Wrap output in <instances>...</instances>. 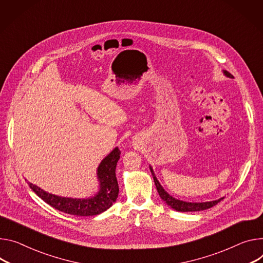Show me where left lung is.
<instances>
[{
    "mask_svg": "<svg viewBox=\"0 0 263 263\" xmlns=\"http://www.w3.org/2000/svg\"><path fill=\"white\" fill-rule=\"evenodd\" d=\"M223 73L227 76V77H231L232 74L230 72H228V71H223ZM150 170H151V173H152V176H153V179H154V182H155V185H156V189H157V192L160 196V198L168 204L170 205L172 209H174L175 211H178V212H196V211H203V210H206V209H210L214 205H216L219 201H221L223 199L222 198H219L217 200H213V201H206V202H186V201H182V200H179V199H176L174 197H172L169 193H166L164 189L161 186V184L159 183V181L157 180L155 174H154V171L153 169L150 166Z\"/></svg>",
    "mask_w": 263,
    "mask_h": 263,
    "instance_id": "8db88e82",
    "label": "left lung"
}]
</instances>
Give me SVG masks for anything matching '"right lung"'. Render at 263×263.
I'll return each instance as SVG.
<instances>
[{"instance_id": "1", "label": "right lung", "mask_w": 263, "mask_h": 263, "mask_svg": "<svg viewBox=\"0 0 263 263\" xmlns=\"http://www.w3.org/2000/svg\"><path fill=\"white\" fill-rule=\"evenodd\" d=\"M121 157V151L116 147L106 156L98 168L100 191L98 194L89 198H69L47 193L37 185L28 182L30 189L52 208L76 216H94L108 210L118 196V183L115 175L117 161Z\"/></svg>"}]
</instances>
